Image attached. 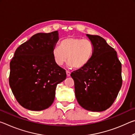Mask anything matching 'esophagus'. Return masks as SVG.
Segmentation results:
<instances>
[{
    "mask_svg": "<svg viewBox=\"0 0 135 135\" xmlns=\"http://www.w3.org/2000/svg\"><path fill=\"white\" fill-rule=\"evenodd\" d=\"M66 73H67V77L70 76L71 73L69 71H66Z\"/></svg>",
    "mask_w": 135,
    "mask_h": 135,
    "instance_id": "34e87169",
    "label": "esophagus"
}]
</instances>
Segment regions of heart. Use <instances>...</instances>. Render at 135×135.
I'll return each instance as SVG.
<instances>
[{"mask_svg": "<svg viewBox=\"0 0 135 135\" xmlns=\"http://www.w3.org/2000/svg\"><path fill=\"white\" fill-rule=\"evenodd\" d=\"M93 54V45L88 39L69 37L61 41L60 46L54 48L52 54L55 62L61 66L67 61L69 67L80 68L90 60Z\"/></svg>", "mask_w": 135, "mask_h": 135, "instance_id": "heart-1", "label": "heart"}]
</instances>
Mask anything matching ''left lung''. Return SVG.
Segmentation results:
<instances>
[{"mask_svg":"<svg viewBox=\"0 0 135 135\" xmlns=\"http://www.w3.org/2000/svg\"><path fill=\"white\" fill-rule=\"evenodd\" d=\"M93 45V54L84 67L71 73L75 95L82 108L100 112L109 108L122 85V64L117 52L106 40L87 34Z\"/></svg>","mask_w":135,"mask_h":135,"instance_id":"1","label":"left lung"}]
</instances>
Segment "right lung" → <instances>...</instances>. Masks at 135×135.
<instances>
[{
  "label": "right lung",
  "instance_id": "add662e5",
  "mask_svg": "<svg viewBox=\"0 0 135 135\" xmlns=\"http://www.w3.org/2000/svg\"><path fill=\"white\" fill-rule=\"evenodd\" d=\"M58 38V31L37 33L16 49L9 82L16 99L25 108H49L57 84L66 79L65 70L56 64L52 54Z\"/></svg>",
  "mask_w": 135,
  "mask_h": 135
}]
</instances>
